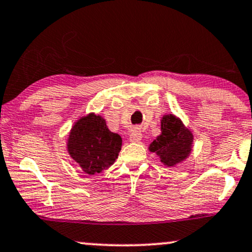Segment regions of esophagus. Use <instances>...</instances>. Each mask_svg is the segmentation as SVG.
Segmentation results:
<instances>
[{
    "label": "esophagus",
    "mask_w": 252,
    "mask_h": 252,
    "mask_svg": "<svg viewBox=\"0 0 252 252\" xmlns=\"http://www.w3.org/2000/svg\"><path fill=\"white\" fill-rule=\"evenodd\" d=\"M130 142L137 143V142H141L142 139V131L139 129H135L133 131L130 133Z\"/></svg>",
    "instance_id": "1"
}]
</instances>
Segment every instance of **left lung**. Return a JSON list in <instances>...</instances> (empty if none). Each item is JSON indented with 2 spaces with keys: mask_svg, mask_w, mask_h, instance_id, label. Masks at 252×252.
<instances>
[{
  "mask_svg": "<svg viewBox=\"0 0 252 252\" xmlns=\"http://www.w3.org/2000/svg\"><path fill=\"white\" fill-rule=\"evenodd\" d=\"M161 133L149 146L151 152L159 156L166 166H174L189 157L192 150L193 133L174 115L161 119Z\"/></svg>",
  "mask_w": 252,
  "mask_h": 252,
  "instance_id": "left-lung-1",
  "label": "left lung"
}]
</instances>
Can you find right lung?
<instances>
[{
	"instance_id": "1",
	"label": "right lung",
	"mask_w": 252,
	"mask_h": 252,
	"mask_svg": "<svg viewBox=\"0 0 252 252\" xmlns=\"http://www.w3.org/2000/svg\"><path fill=\"white\" fill-rule=\"evenodd\" d=\"M122 138L95 114L81 117L69 132L67 151L85 173L93 176L111 166L119 157Z\"/></svg>"
}]
</instances>
